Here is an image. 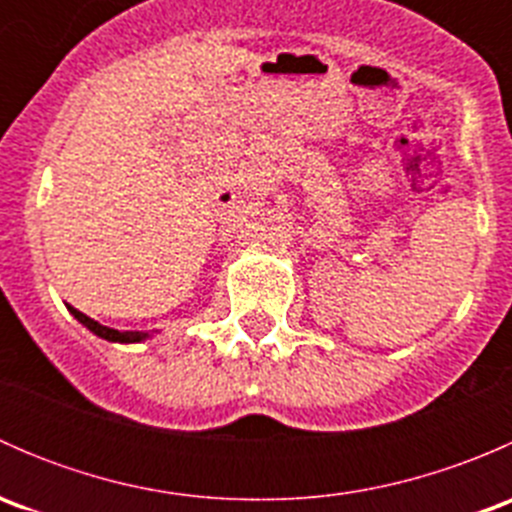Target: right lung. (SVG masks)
<instances>
[{"mask_svg":"<svg viewBox=\"0 0 512 512\" xmlns=\"http://www.w3.org/2000/svg\"><path fill=\"white\" fill-rule=\"evenodd\" d=\"M69 312L74 314L76 319H79L81 324H84L86 329H91V332L96 334V337L106 339V342H121V344H136V342H143V339H148L146 332H118V329H111V327H103V324H98L96 319L86 317L84 312H79V309H74L69 304Z\"/></svg>","mask_w":512,"mask_h":512,"instance_id":"obj_1","label":"right lung"}]
</instances>
